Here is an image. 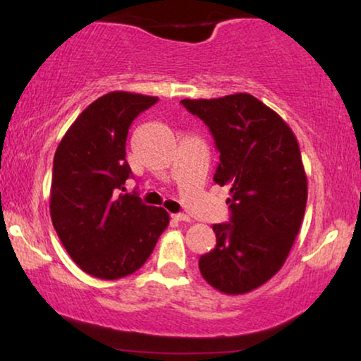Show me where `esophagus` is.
Wrapping results in <instances>:
<instances>
[{
  "label": "esophagus",
  "mask_w": 361,
  "mask_h": 361,
  "mask_svg": "<svg viewBox=\"0 0 361 361\" xmlns=\"http://www.w3.org/2000/svg\"><path fill=\"white\" fill-rule=\"evenodd\" d=\"M172 219H174L176 221H190V216L185 214H174L172 215Z\"/></svg>",
  "instance_id": "1"
}]
</instances>
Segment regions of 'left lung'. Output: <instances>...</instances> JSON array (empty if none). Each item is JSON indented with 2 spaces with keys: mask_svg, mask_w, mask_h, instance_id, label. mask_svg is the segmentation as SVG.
<instances>
[{
  "mask_svg": "<svg viewBox=\"0 0 361 361\" xmlns=\"http://www.w3.org/2000/svg\"><path fill=\"white\" fill-rule=\"evenodd\" d=\"M180 103L209 126L220 152L214 180L231 194L230 221L212 226L216 245L199 269L220 293H250L281 269L302 224L307 177L298 140L250 93Z\"/></svg>",
  "mask_w": 361,
  "mask_h": 361,
  "instance_id": "left-lung-1",
  "label": "left lung"
}]
</instances>
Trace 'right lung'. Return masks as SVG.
<instances>
[{
  "label": "right lung",
  "instance_id": "obj_1",
  "mask_svg": "<svg viewBox=\"0 0 361 361\" xmlns=\"http://www.w3.org/2000/svg\"><path fill=\"white\" fill-rule=\"evenodd\" d=\"M159 100L130 92L90 103L57 146L52 167V225L71 258L100 279H120L149 258L169 214L123 194L133 176L126 161L128 130Z\"/></svg>",
  "mask_w": 361,
  "mask_h": 361
}]
</instances>
